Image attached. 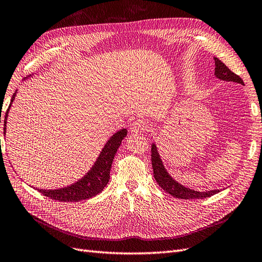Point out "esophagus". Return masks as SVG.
<instances>
[{"label":"esophagus","mask_w":262,"mask_h":262,"mask_svg":"<svg viewBox=\"0 0 262 262\" xmlns=\"http://www.w3.org/2000/svg\"><path fill=\"white\" fill-rule=\"evenodd\" d=\"M148 128V124L144 121V119H136L130 125V132L134 134H138L144 132Z\"/></svg>","instance_id":"34e87169"}]
</instances>
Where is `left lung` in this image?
Instances as JSON below:
<instances>
[{
	"label": "left lung",
	"mask_w": 262,
	"mask_h": 262,
	"mask_svg": "<svg viewBox=\"0 0 262 262\" xmlns=\"http://www.w3.org/2000/svg\"><path fill=\"white\" fill-rule=\"evenodd\" d=\"M215 60V77L227 82H235V83H239L244 85V81L241 77H238L237 74L231 72L225 63H223L219 58H214ZM151 163L154 169V177L156 179L157 183H158L161 189H163L166 192H168L171 195L177 199H184V200H193V199H205L208 196H212L214 194L219 193L220 190H211V191H195L190 188H186L180 182L171 177V174L168 172V170L164 167L162 162V159L160 157V154L158 151V147L156 146L155 143L151 144Z\"/></svg>",
	"instance_id": "8db88e82"
}]
</instances>
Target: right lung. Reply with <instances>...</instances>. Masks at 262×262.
Wrapping results in <instances>:
<instances>
[{
    "mask_svg": "<svg viewBox=\"0 0 262 262\" xmlns=\"http://www.w3.org/2000/svg\"><path fill=\"white\" fill-rule=\"evenodd\" d=\"M16 93L17 90L13 94L10 106L5 113L4 135L6 134L7 117H9L10 110L15 100V96H16ZM126 136V128L119 129L115 134H113V136H111V138L106 141L105 145H104L98 159L93 163L91 169H90L77 182L72 183L69 186H64V188L61 189H37V191H39L45 196L50 198L51 200L60 202H79L82 200H88L95 196L96 194H99L107 185L110 180V170L112 167V162L114 160L117 149L121 146L123 139Z\"/></svg>",
    "mask_w": 262,
    "mask_h": 262,
    "instance_id": "add662e5",
    "label": "right lung"
}]
</instances>
